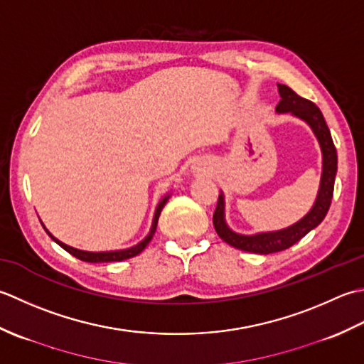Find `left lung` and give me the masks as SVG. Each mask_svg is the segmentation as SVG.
<instances>
[{"label": "left lung", "instance_id": "obj_1", "mask_svg": "<svg viewBox=\"0 0 364 364\" xmlns=\"http://www.w3.org/2000/svg\"><path fill=\"white\" fill-rule=\"evenodd\" d=\"M278 92L281 100L277 105V113H291L303 122H306L318 141V146H321L322 152L321 185H318L316 201L313 207H311V210L305 217L296 221V223L284 229H278V231L257 232L251 235L234 232L232 229L228 226L225 213V195L220 193L217 209H215L213 213L215 231H217L221 240H225L226 243L231 245V247L256 255H270L287 250L289 247H292L294 243L303 239L309 231H313L314 228L322 223V220L325 218V215H327L330 209L333 188H335V177L338 171L336 147L333 144L328 125L323 119L322 111L318 109L313 102L300 97L299 94H295L292 89L286 85H278Z\"/></svg>", "mask_w": 364, "mask_h": 364}]
</instances>
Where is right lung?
Returning <instances> with one entry per match:
<instances>
[{"label":"right lung","instance_id":"right-lung-1","mask_svg":"<svg viewBox=\"0 0 364 364\" xmlns=\"http://www.w3.org/2000/svg\"><path fill=\"white\" fill-rule=\"evenodd\" d=\"M169 196H171V195H169V193H168V195L163 196V198L160 199V203L157 204V209H155V213H154V220H152V226H151L149 234H147V235L144 237V239L141 240L139 243L133 245V247L125 248V250H114V251H85V250L73 248V247H69V245L63 243L61 240H58L56 237H55L53 234H51V232L48 231V229L46 228V225L42 223V221H41V223H42L43 229H46V231H47V234L59 245V247L64 248V250L68 251V253H70L72 256L78 257L80 261L94 262V264H95V262H121V261H124V259H130V257H133V256L139 255L141 251H143V250L147 247V243H149V242L152 240V237H154V234H155V229H157L160 212H161L163 207H165V204L168 203Z\"/></svg>","mask_w":364,"mask_h":364}]
</instances>
